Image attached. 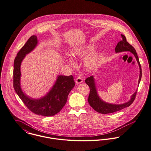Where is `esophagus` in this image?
<instances>
[{"mask_svg": "<svg viewBox=\"0 0 151 151\" xmlns=\"http://www.w3.org/2000/svg\"><path fill=\"white\" fill-rule=\"evenodd\" d=\"M83 82V80H82V78L80 77H77V78L76 79V83L78 84V83H81Z\"/></svg>", "mask_w": 151, "mask_h": 151, "instance_id": "1", "label": "esophagus"}]
</instances>
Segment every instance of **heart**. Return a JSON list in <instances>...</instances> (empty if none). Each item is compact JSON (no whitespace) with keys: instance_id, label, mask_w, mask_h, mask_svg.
Listing matches in <instances>:
<instances>
[{"instance_id":"b5f03b06","label":"heart","mask_w":151,"mask_h":151,"mask_svg":"<svg viewBox=\"0 0 151 151\" xmlns=\"http://www.w3.org/2000/svg\"><path fill=\"white\" fill-rule=\"evenodd\" d=\"M93 45H87L76 50L73 52V56L76 58H80L90 54L94 50ZM100 54L98 52L93 53L88 56L83 61V66L88 71H92L97 69L100 65ZM69 63L73 65L74 62L71 58H69Z\"/></svg>"}]
</instances>
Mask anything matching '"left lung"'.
I'll return each instance as SVG.
<instances>
[{
  "label": "left lung",
  "instance_id": "1",
  "mask_svg": "<svg viewBox=\"0 0 151 151\" xmlns=\"http://www.w3.org/2000/svg\"><path fill=\"white\" fill-rule=\"evenodd\" d=\"M121 37L122 38V40L121 41H119L118 43L117 44L115 47V52L118 53L121 52L130 51L134 55L139 68V80H138V85H139L141 79L142 71H141V67L139 63V59L137 56L136 51L134 48V47L127 41L126 37L124 35H121ZM85 82L89 86L90 89V93L88 99V103L89 105L94 110L100 114H106L112 113V112L118 111L119 110H122L126 107L130 106L134 101L137 94V91H136L131 97L130 100L129 101L124 103V104H114L107 103L104 101L103 100H102L98 95L97 92L95 79L93 76L87 78L85 80Z\"/></svg>",
  "mask_w": 151,
  "mask_h": 151
}]
</instances>
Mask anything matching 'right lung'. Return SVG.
I'll list each match as a JSON object with an SVG mask.
<instances>
[{
  "instance_id": "1",
  "label": "right lung",
  "mask_w": 151,
  "mask_h": 151,
  "mask_svg": "<svg viewBox=\"0 0 151 151\" xmlns=\"http://www.w3.org/2000/svg\"><path fill=\"white\" fill-rule=\"evenodd\" d=\"M37 42V36H32L18 52L14 59L13 86L15 92L29 110L37 115L50 116L58 114L65 106L75 82L73 76H58L51 90L40 99L30 98L23 92L20 84L21 65L26 55L35 48Z\"/></svg>"
}]
</instances>
